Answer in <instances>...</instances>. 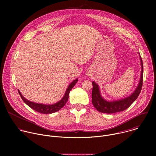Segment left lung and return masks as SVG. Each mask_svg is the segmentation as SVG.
Instances as JSON below:
<instances>
[{
    "instance_id": "left-lung-1",
    "label": "left lung",
    "mask_w": 156,
    "mask_h": 156,
    "mask_svg": "<svg viewBox=\"0 0 156 156\" xmlns=\"http://www.w3.org/2000/svg\"><path fill=\"white\" fill-rule=\"evenodd\" d=\"M141 64V74L139 84L135 91L131 96L122 100L108 102L104 100L100 94L99 88L95 82H93V91H92V103L94 107L100 112L105 114H113L123 111L128 108L134 102L140 95L143 82V64L141 57L140 56Z\"/></svg>"
}]
</instances>
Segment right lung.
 <instances>
[{"mask_svg": "<svg viewBox=\"0 0 156 156\" xmlns=\"http://www.w3.org/2000/svg\"><path fill=\"white\" fill-rule=\"evenodd\" d=\"M77 81H78V79H76L75 80L72 81L71 83V84L69 86L63 98L59 102H58L54 104H52V105H44V104L32 102L30 101H28L23 96H22V94H21V93L20 92L19 90H18V93H19L22 100L25 102V103L26 104H27L30 107L33 108V110L37 111V112H39L41 114H52V113L57 112V111H58L60 109H61L65 105V104H66V102H67V101L69 99L70 91H71L72 89L74 87V86L77 83Z\"/></svg>", "mask_w": 156, "mask_h": 156, "instance_id": "right-lung-1", "label": "right lung"}]
</instances>
